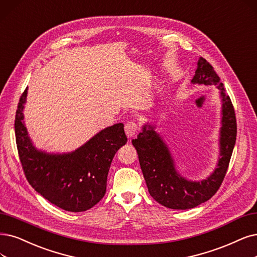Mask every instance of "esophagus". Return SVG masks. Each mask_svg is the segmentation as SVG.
Listing matches in <instances>:
<instances>
[{
  "label": "esophagus",
  "instance_id": "34e87169",
  "mask_svg": "<svg viewBox=\"0 0 257 257\" xmlns=\"http://www.w3.org/2000/svg\"><path fill=\"white\" fill-rule=\"evenodd\" d=\"M137 131H138V125L137 122L135 121H128L126 125H125V132H126V136L131 139L132 137H135L137 135Z\"/></svg>",
  "mask_w": 257,
  "mask_h": 257
}]
</instances>
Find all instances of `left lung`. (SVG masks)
<instances>
[{
  "label": "left lung",
  "instance_id": "8db88e82",
  "mask_svg": "<svg viewBox=\"0 0 257 257\" xmlns=\"http://www.w3.org/2000/svg\"><path fill=\"white\" fill-rule=\"evenodd\" d=\"M193 84L216 85L221 99V127L219 130V157L214 172L201 181H193L181 176L175 159L163 137L156 126L146 122L136 140H132L138 151L142 173L148 192L157 202L173 210H188L211 199L220 187L236 142L237 125L232 101L227 96L220 78L213 66L200 57Z\"/></svg>",
  "mask_w": 257,
  "mask_h": 257
}]
</instances>
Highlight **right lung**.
I'll return each mask as SVG.
<instances>
[{"label":"right lung","mask_w":257,"mask_h":257,"mask_svg":"<svg viewBox=\"0 0 257 257\" xmlns=\"http://www.w3.org/2000/svg\"><path fill=\"white\" fill-rule=\"evenodd\" d=\"M27 88L16 113L15 132L19 157L28 182L46 200L64 211L83 212L106 194L107 177L116 151L127 143L123 123H114L66 154L38 149L24 122Z\"/></svg>","instance_id":"obj_1"}]
</instances>
